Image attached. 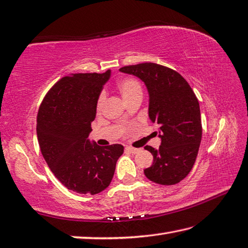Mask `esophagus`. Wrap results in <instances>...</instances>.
I'll list each match as a JSON object with an SVG mask.
<instances>
[{
    "label": "esophagus",
    "instance_id": "obj_1",
    "mask_svg": "<svg viewBox=\"0 0 248 248\" xmlns=\"http://www.w3.org/2000/svg\"><path fill=\"white\" fill-rule=\"evenodd\" d=\"M125 149H127L128 152H129V153H131V154H137V153H139V152H140V149H139V148H134V147H131V146L125 147Z\"/></svg>",
    "mask_w": 248,
    "mask_h": 248
}]
</instances>
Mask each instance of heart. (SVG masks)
Segmentation results:
<instances>
[{
    "mask_svg": "<svg viewBox=\"0 0 248 248\" xmlns=\"http://www.w3.org/2000/svg\"><path fill=\"white\" fill-rule=\"evenodd\" d=\"M118 88L124 100L130 98V96H132L135 93H140L142 92V87H140V82L137 79L132 78V77H125V78L119 80ZM104 99L105 94L102 92V93H100L98 100H96V109L98 110H101L102 106H103Z\"/></svg>",
    "mask_w": 248,
    "mask_h": 248,
    "instance_id": "heart-1",
    "label": "heart"
}]
</instances>
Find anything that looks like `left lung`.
<instances>
[{"instance_id":"left-lung-1","label":"left lung","mask_w":248,"mask_h":248,"mask_svg":"<svg viewBox=\"0 0 248 248\" xmlns=\"http://www.w3.org/2000/svg\"><path fill=\"white\" fill-rule=\"evenodd\" d=\"M119 71L144 81L149 93V118L160 127L159 148L145 146L154 156L153 166L144 170L145 176L160 185H175L191 171L202 139L195 92L179 73L157 63L127 65Z\"/></svg>"}]
</instances>
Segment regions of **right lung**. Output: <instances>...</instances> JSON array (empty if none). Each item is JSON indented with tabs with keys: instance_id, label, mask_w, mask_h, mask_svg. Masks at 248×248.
Listing matches in <instances>:
<instances>
[{
	"instance_id": "right-lung-1",
	"label": "right lung",
	"mask_w": 248,
	"mask_h": 248,
	"mask_svg": "<svg viewBox=\"0 0 248 248\" xmlns=\"http://www.w3.org/2000/svg\"><path fill=\"white\" fill-rule=\"evenodd\" d=\"M109 76L108 70L62 77L38 109L36 133L44 159L61 184L82 195L108 188L124 154L120 144L99 146L88 140L96 100Z\"/></svg>"
}]
</instances>
